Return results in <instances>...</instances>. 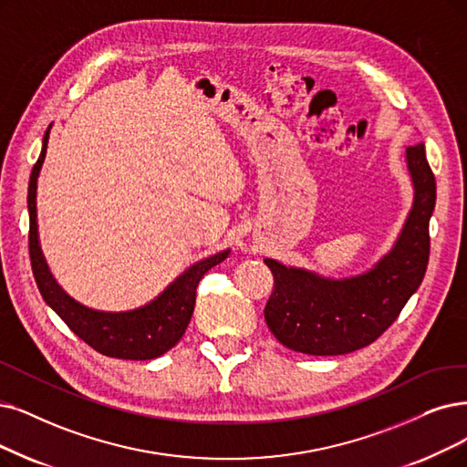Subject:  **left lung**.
<instances>
[{
  "label": "left lung",
  "instance_id": "left-lung-1",
  "mask_svg": "<svg viewBox=\"0 0 467 467\" xmlns=\"http://www.w3.org/2000/svg\"><path fill=\"white\" fill-rule=\"evenodd\" d=\"M414 182V204L395 247L366 274L329 279L266 258L274 289L265 320L275 339L291 350L335 357L374 343L416 293L429 263V220L437 183L423 143L406 149Z\"/></svg>",
  "mask_w": 467,
  "mask_h": 467
}]
</instances>
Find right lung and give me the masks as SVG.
Returning a JSON list of instances; mask_svg holds the SVG:
<instances>
[{
	"label": "right lung",
	"instance_id": "1",
	"mask_svg": "<svg viewBox=\"0 0 467 467\" xmlns=\"http://www.w3.org/2000/svg\"><path fill=\"white\" fill-rule=\"evenodd\" d=\"M49 128L46 130L42 153L36 161L28 182V251L34 279L44 301L61 316V320L88 343L91 348L110 358L122 360H151L171 350L188 329L195 308V295L201 277L213 266L228 258L230 251L216 253L185 270L166 287L155 301L130 312H99L91 310L70 298L55 282L38 241L36 222V182L46 159Z\"/></svg>",
	"mask_w": 467,
	"mask_h": 467
}]
</instances>
